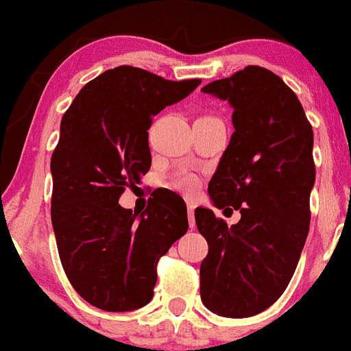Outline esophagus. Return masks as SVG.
I'll return each mask as SVG.
<instances>
[{"mask_svg": "<svg viewBox=\"0 0 351 351\" xmlns=\"http://www.w3.org/2000/svg\"><path fill=\"white\" fill-rule=\"evenodd\" d=\"M188 219H189V228H195V204L188 203Z\"/></svg>", "mask_w": 351, "mask_h": 351, "instance_id": "1", "label": "esophagus"}]
</instances>
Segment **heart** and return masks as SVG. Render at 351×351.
<instances>
[{
	"label": "heart",
	"mask_w": 351,
	"mask_h": 351,
	"mask_svg": "<svg viewBox=\"0 0 351 351\" xmlns=\"http://www.w3.org/2000/svg\"><path fill=\"white\" fill-rule=\"evenodd\" d=\"M173 184H175V188L183 193V195H193V193L196 191V188H198V180L193 175H183L173 181Z\"/></svg>",
	"instance_id": "b5f03b06"
}]
</instances>
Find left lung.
Segmentation results:
<instances>
[{
  "label": "left lung",
  "mask_w": 351,
  "mask_h": 351,
  "mask_svg": "<svg viewBox=\"0 0 351 351\" xmlns=\"http://www.w3.org/2000/svg\"><path fill=\"white\" fill-rule=\"evenodd\" d=\"M201 90L234 108V134L208 193L219 209L241 213L228 228L211 209H195L209 245L199 267L201 300L217 315L252 317L287 289L307 239L312 125L295 92L264 67L247 66Z\"/></svg>",
  "instance_id": "8db88e82"
}]
</instances>
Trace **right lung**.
<instances>
[{
  "mask_svg": "<svg viewBox=\"0 0 351 351\" xmlns=\"http://www.w3.org/2000/svg\"><path fill=\"white\" fill-rule=\"evenodd\" d=\"M199 84L119 66L80 88L62 117L51 158V219L64 272L94 307L127 312L148 304L160 257L188 231L176 193L153 198L142 215L119 199L150 170L153 117Z\"/></svg>",
  "mask_w": 351,
  "mask_h": 351,
  "instance_id": "right-lung-1",
  "label": "right lung"
}]
</instances>
